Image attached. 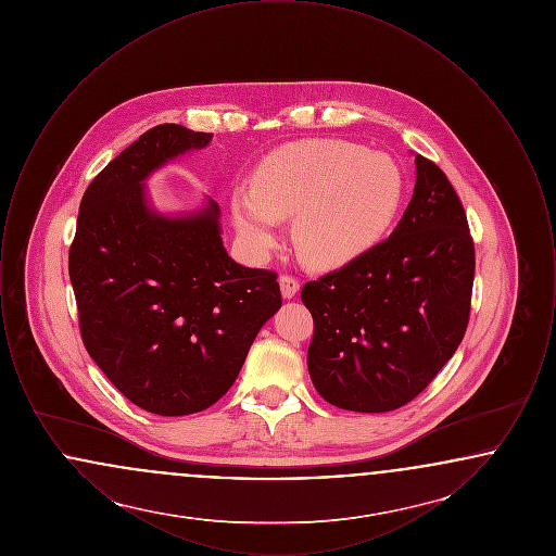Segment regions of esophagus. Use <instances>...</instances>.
<instances>
[{"mask_svg":"<svg viewBox=\"0 0 556 556\" xmlns=\"http://www.w3.org/2000/svg\"><path fill=\"white\" fill-rule=\"evenodd\" d=\"M279 288H281V295L286 298V300H291L298 290H300V283H298V279H293L291 275H281L279 277Z\"/></svg>","mask_w":556,"mask_h":556,"instance_id":"obj_1","label":"esophagus"}]
</instances>
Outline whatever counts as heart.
I'll return each instance as SVG.
<instances>
[{"label":"heart","mask_w":556,"mask_h":556,"mask_svg":"<svg viewBox=\"0 0 556 556\" xmlns=\"http://www.w3.org/2000/svg\"><path fill=\"white\" fill-rule=\"evenodd\" d=\"M404 195L396 160L345 139H302L270 152L229 212L243 248L263 258L293 216L291 238L313 266H342L388 233Z\"/></svg>","instance_id":"heart-1"}]
</instances>
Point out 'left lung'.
<instances>
[{
  "mask_svg": "<svg viewBox=\"0 0 556 556\" xmlns=\"http://www.w3.org/2000/svg\"><path fill=\"white\" fill-rule=\"evenodd\" d=\"M415 191L394 233L302 288L315 320L308 372L329 404L396 410L419 396L467 331L476 250L446 175L415 156Z\"/></svg>",
  "mask_w": 556,
  "mask_h": 556,
  "instance_id": "left-lung-1",
  "label": "left lung"
}]
</instances>
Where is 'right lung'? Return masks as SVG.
<instances>
[{
    "label": "right lung",
    "mask_w": 556,
    "mask_h": 556,
    "mask_svg": "<svg viewBox=\"0 0 556 556\" xmlns=\"http://www.w3.org/2000/svg\"><path fill=\"white\" fill-rule=\"evenodd\" d=\"M212 132L159 125L87 187L68 254L89 356L139 408L184 417L227 394L268 318L277 275L238 265L220 238V208L162 212L146 181L204 150Z\"/></svg>",
    "instance_id": "1"
}]
</instances>
